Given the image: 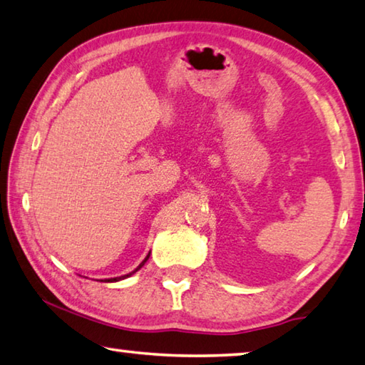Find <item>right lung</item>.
Masks as SVG:
<instances>
[{
  "mask_svg": "<svg viewBox=\"0 0 365 365\" xmlns=\"http://www.w3.org/2000/svg\"><path fill=\"white\" fill-rule=\"evenodd\" d=\"M148 258H150V254L147 255V257H145V260L140 263V264H138V267L134 269V271H130V273L129 274H124V276H119V277H111V279H105V281H107V282H116V281H121V279H125V277H129V276H132V274H134L135 273V271H138V269H140L142 267H143V264H145V262H147L148 260Z\"/></svg>",
  "mask_w": 365,
  "mask_h": 365,
  "instance_id": "obj_1",
  "label": "right lung"
}]
</instances>
